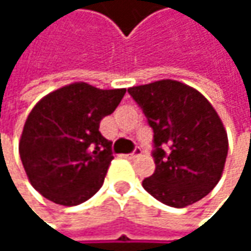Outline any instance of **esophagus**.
Segmentation results:
<instances>
[{"label":"esophagus","instance_id":"1","mask_svg":"<svg viewBox=\"0 0 251 251\" xmlns=\"http://www.w3.org/2000/svg\"><path fill=\"white\" fill-rule=\"evenodd\" d=\"M141 154H142V150H141L139 147H136V148L133 150V152H132V154H127L126 157H127V158H130V160H133V158H138Z\"/></svg>","mask_w":251,"mask_h":251}]
</instances>
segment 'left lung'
<instances>
[{"label":"left lung","instance_id":"8db88e82","mask_svg":"<svg viewBox=\"0 0 251 251\" xmlns=\"http://www.w3.org/2000/svg\"><path fill=\"white\" fill-rule=\"evenodd\" d=\"M127 93L154 130L155 172L144 178V189L173 208L205 198L218 184L228 154L226 130L214 106L176 79L130 87Z\"/></svg>","mask_w":251,"mask_h":251}]
</instances>
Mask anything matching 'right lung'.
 I'll return each mask as SVG.
<instances>
[{"mask_svg":"<svg viewBox=\"0 0 251 251\" xmlns=\"http://www.w3.org/2000/svg\"><path fill=\"white\" fill-rule=\"evenodd\" d=\"M126 88L101 90L87 82L64 85L31 109L19 152L31 186L46 199L75 206L101 187L113 160L112 142L99 127L119 106Z\"/></svg>","mask_w":251,"mask_h":251,"instance_id":"obj_1","label":"right lung"}]
</instances>
